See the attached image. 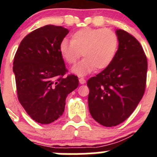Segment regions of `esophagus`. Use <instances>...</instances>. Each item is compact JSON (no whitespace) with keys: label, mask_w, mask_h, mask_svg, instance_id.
Masks as SVG:
<instances>
[{"label":"esophagus","mask_w":157,"mask_h":157,"mask_svg":"<svg viewBox=\"0 0 157 157\" xmlns=\"http://www.w3.org/2000/svg\"><path fill=\"white\" fill-rule=\"evenodd\" d=\"M86 82V80L84 79L83 78H79V83H80V84H82V85H83V84H85Z\"/></svg>","instance_id":"obj_1"}]
</instances>
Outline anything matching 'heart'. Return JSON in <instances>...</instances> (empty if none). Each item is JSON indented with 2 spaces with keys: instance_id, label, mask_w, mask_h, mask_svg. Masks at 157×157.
Instances as JSON below:
<instances>
[{
  "instance_id": "heart-1",
  "label": "heart",
  "mask_w": 157,
  "mask_h": 157,
  "mask_svg": "<svg viewBox=\"0 0 157 157\" xmlns=\"http://www.w3.org/2000/svg\"><path fill=\"white\" fill-rule=\"evenodd\" d=\"M71 41L63 39L59 52L65 61L75 65L81 57L84 59L72 69V73L86 76L96 68L103 70L114 60L119 48V37L110 29L85 27L71 34Z\"/></svg>"
}]
</instances>
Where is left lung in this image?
Here are the masks:
<instances>
[{
  "mask_svg": "<svg viewBox=\"0 0 157 157\" xmlns=\"http://www.w3.org/2000/svg\"><path fill=\"white\" fill-rule=\"evenodd\" d=\"M119 48L108 67L87 81L89 110L96 121L114 127L125 121L145 93L148 63L139 41L123 30H116Z\"/></svg>",
  "mask_w": 157,
  "mask_h": 157,
  "instance_id": "1",
  "label": "left lung"
}]
</instances>
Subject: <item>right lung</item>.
Masks as SVG:
<instances>
[{
    "instance_id": "add662e5",
    "label": "right lung",
    "mask_w": 157,
    "mask_h": 157,
    "mask_svg": "<svg viewBox=\"0 0 157 157\" xmlns=\"http://www.w3.org/2000/svg\"><path fill=\"white\" fill-rule=\"evenodd\" d=\"M67 28L46 25L22 40L14 57L18 99L31 119L48 124L63 115L66 98L78 86L77 76L69 75L59 52L68 34Z\"/></svg>"
}]
</instances>
